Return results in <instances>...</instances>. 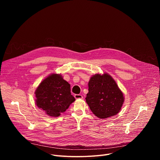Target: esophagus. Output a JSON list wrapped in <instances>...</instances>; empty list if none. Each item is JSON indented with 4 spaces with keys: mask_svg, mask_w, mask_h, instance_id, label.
<instances>
[{
    "mask_svg": "<svg viewBox=\"0 0 160 160\" xmlns=\"http://www.w3.org/2000/svg\"><path fill=\"white\" fill-rule=\"evenodd\" d=\"M75 99H82L83 96L81 94H75Z\"/></svg>",
    "mask_w": 160,
    "mask_h": 160,
    "instance_id": "34e87169",
    "label": "esophagus"
}]
</instances>
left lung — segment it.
Listing matches in <instances>:
<instances>
[{
	"mask_svg": "<svg viewBox=\"0 0 160 160\" xmlns=\"http://www.w3.org/2000/svg\"><path fill=\"white\" fill-rule=\"evenodd\" d=\"M85 98L90 110L101 119L117 115L124 102V97L117 82L107 73L90 78Z\"/></svg>",
	"mask_w": 160,
	"mask_h": 160,
	"instance_id": "obj_1",
	"label": "left lung"
}]
</instances>
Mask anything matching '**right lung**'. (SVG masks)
<instances>
[{
    "instance_id": "add662e5",
    "label": "right lung",
    "mask_w": 160,
    "mask_h": 160,
    "mask_svg": "<svg viewBox=\"0 0 160 160\" xmlns=\"http://www.w3.org/2000/svg\"><path fill=\"white\" fill-rule=\"evenodd\" d=\"M35 104L48 116L58 117L75 101L71 94L70 85L61 74L52 73L37 88Z\"/></svg>"
}]
</instances>
